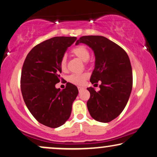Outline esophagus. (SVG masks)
<instances>
[{"instance_id": "34e87169", "label": "esophagus", "mask_w": 157, "mask_h": 157, "mask_svg": "<svg viewBox=\"0 0 157 157\" xmlns=\"http://www.w3.org/2000/svg\"><path fill=\"white\" fill-rule=\"evenodd\" d=\"M78 91L81 92V91H82L83 89H84V88L81 87V86H78Z\"/></svg>"}]
</instances>
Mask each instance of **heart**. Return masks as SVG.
<instances>
[{
  "label": "heart",
  "mask_w": 157,
  "mask_h": 157,
  "mask_svg": "<svg viewBox=\"0 0 157 157\" xmlns=\"http://www.w3.org/2000/svg\"><path fill=\"white\" fill-rule=\"evenodd\" d=\"M71 52L79 59L83 61H86L90 58V53L86 47L83 45H79L74 47L71 50ZM59 66L61 69L63 71L66 70V59L65 56H63L60 60ZM88 78V74L86 73H76V74H71L68 77V80L71 83L76 85H82L84 81Z\"/></svg>",
  "instance_id": "obj_1"
}]
</instances>
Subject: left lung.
<instances>
[{
    "instance_id": "left-lung-1",
    "label": "left lung",
    "mask_w": 157,
    "mask_h": 157,
    "mask_svg": "<svg viewBox=\"0 0 157 157\" xmlns=\"http://www.w3.org/2000/svg\"><path fill=\"white\" fill-rule=\"evenodd\" d=\"M91 48L95 54V68L90 78L92 84L101 81L100 91L87 88L90 98L87 108L91 117L107 123L119 117L129 98L133 85L131 62L119 45L101 36H84L76 40Z\"/></svg>"
}]
</instances>
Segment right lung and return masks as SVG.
<instances>
[{
  "mask_svg": "<svg viewBox=\"0 0 157 157\" xmlns=\"http://www.w3.org/2000/svg\"><path fill=\"white\" fill-rule=\"evenodd\" d=\"M76 37L57 36L36 45L23 63L21 89L24 102L33 117L51 128L61 126L69 119L72 104L78 94L76 86L66 83L61 91L59 62Z\"/></svg>",
  "mask_w": 157,
  "mask_h": 157,
  "instance_id": "add662e5",
  "label": "right lung"
}]
</instances>
